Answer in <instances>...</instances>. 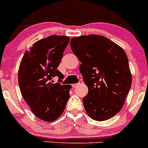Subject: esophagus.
<instances>
[{"label": "esophagus", "instance_id": "esophagus-1", "mask_svg": "<svg viewBox=\"0 0 148 148\" xmlns=\"http://www.w3.org/2000/svg\"><path fill=\"white\" fill-rule=\"evenodd\" d=\"M79 83H77V84H73V87H77V86H78L79 85Z\"/></svg>", "mask_w": 148, "mask_h": 148}]
</instances>
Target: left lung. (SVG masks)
Listing matches in <instances>:
<instances>
[{"instance_id": "left-lung-1", "label": "left lung", "mask_w": 148, "mask_h": 148, "mask_svg": "<svg viewBox=\"0 0 148 148\" xmlns=\"http://www.w3.org/2000/svg\"><path fill=\"white\" fill-rule=\"evenodd\" d=\"M71 47L82 63L79 69L88 87L82 99L87 114L99 122L114 117L123 107L132 82L126 52L95 34L73 38Z\"/></svg>"}]
</instances>
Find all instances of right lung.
I'll return each instance as SVG.
<instances>
[{
	"mask_svg": "<svg viewBox=\"0 0 148 148\" xmlns=\"http://www.w3.org/2000/svg\"><path fill=\"white\" fill-rule=\"evenodd\" d=\"M69 42V37L58 35L39 40L25 52L19 65L21 95L33 113L45 122L59 118L70 98L71 85L52 83L55 76L62 77L57 68Z\"/></svg>",
	"mask_w": 148,
	"mask_h": 148,
	"instance_id": "1",
	"label": "right lung"
}]
</instances>
